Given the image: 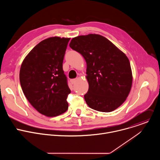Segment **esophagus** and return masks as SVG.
Masks as SVG:
<instances>
[{
    "mask_svg": "<svg viewBox=\"0 0 160 160\" xmlns=\"http://www.w3.org/2000/svg\"><path fill=\"white\" fill-rule=\"evenodd\" d=\"M76 82H77V80L76 79H73V80H71V83H72V84H75V83H76Z\"/></svg>",
    "mask_w": 160,
    "mask_h": 160,
    "instance_id": "esophagus-1",
    "label": "esophagus"
}]
</instances>
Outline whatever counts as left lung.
I'll return each instance as SVG.
<instances>
[{
    "label": "left lung",
    "mask_w": 160,
    "mask_h": 160,
    "mask_svg": "<svg viewBox=\"0 0 160 160\" xmlns=\"http://www.w3.org/2000/svg\"><path fill=\"white\" fill-rule=\"evenodd\" d=\"M70 47L81 54L87 63L88 90L84 98L87 105L101 112H111L120 107L132 85L131 66L127 56L98 34L73 38Z\"/></svg>",
    "instance_id": "left-lung-1"
}]
</instances>
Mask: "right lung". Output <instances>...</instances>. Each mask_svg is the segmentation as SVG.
<instances>
[{"instance_id":"obj_1","label":"right lung","mask_w":160,"mask_h":160,"mask_svg":"<svg viewBox=\"0 0 160 160\" xmlns=\"http://www.w3.org/2000/svg\"><path fill=\"white\" fill-rule=\"evenodd\" d=\"M70 38L52 37L38 43L22 61L19 80L25 97L42 115L53 117L66 112L71 90L62 70Z\"/></svg>"}]
</instances>
